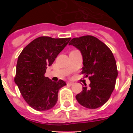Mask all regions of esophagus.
I'll return each instance as SVG.
<instances>
[{
  "label": "esophagus",
  "mask_w": 133,
  "mask_h": 133,
  "mask_svg": "<svg viewBox=\"0 0 133 133\" xmlns=\"http://www.w3.org/2000/svg\"><path fill=\"white\" fill-rule=\"evenodd\" d=\"M67 85H72V84H73V83H72V82H67Z\"/></svg>",
  "instance_id": "34e87169"
}]
</instances>
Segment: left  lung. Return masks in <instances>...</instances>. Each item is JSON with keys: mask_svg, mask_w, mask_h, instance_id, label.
Instances as JSON below:
<instances>
[{"mask_svg": "<svg viewBox=\"0 0 133 133\" xmlns=\"http://www.w3.org/2000/svg\"><path fill=\"white\" fill-rule=\"evenodd\" d=\"M81 51L83 67L81 73L89 77V87L84 84L77 95L82 106L95 109L108 101L115 87L118 76L117 63L112 51L106 44L93 36L87 35L72 38L69 43Z\"/></svg>", "mask_w": 133, "mask_h": 133, "instance_id": "obj_1", "label": "left lung"}]
</instances>
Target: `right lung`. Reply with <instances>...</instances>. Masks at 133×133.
Wrapping results in <instances>:
<instances>
[{
	"mask_svg": "<svg viewBox=\"0 0 133 133\" xmlns=\"http://www.w3.org/2000/svg\"><path fill=\"white\" fill-rule=\"evenodd\" d=\"M70 40L40 36L29 43L18 56L15 82L24 101L32 109L44 111L56 104L58 90L66 83L63 80L52 81L44 74Z\"/></svg>",
	"mask_w": 133,
	"mask_h": 133,
	"instance_id": "1",
	"label": "right lung"
}]
</instances>
